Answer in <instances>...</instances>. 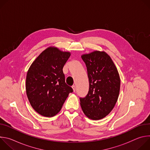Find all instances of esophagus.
Masks as SVG:
<instances>
[{
	"label": "esophagus",
	"instance_id": "1",
	"mask_svg": "<svg viewBox=\"0 0 150 150\" xmlns=\"http://www.w3.org/2000/svg\"><path fill=\"white\" fill-rule=\"evenodd\" d=\"M72 89H73L74 91L75 92V90H76V86H75V85H72Z\"/></svg>",
	"mask_w": 150,
	"mask_h": 150
}]
</instances>
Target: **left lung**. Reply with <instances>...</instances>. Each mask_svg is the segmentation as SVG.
<instances>
[{
    "mask_svg": "<svg viewBox=\"0 0 150 150\" xmlns=\"http://www.w3.org/2000/svg\"><path fill=\"white\" fill-rule=\"evenodd\" d=\"M81 58L87 67L90 87L87 96L80 98V104L87 117L100 120L111 112L117 101L119 74L110 56L104 51L83 54Z\"/></svg>",
    "mask_w": 150,
    "mask_h": 150,
    "instance_id": "left-lung-1",
    "label": "left lung"
}]
</instances>
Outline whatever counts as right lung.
<instances>
[{
    "instance_id": "add662e5",
    "label": "right lung",
    "mask_w": 150,
    "mask_h": 150,
    "mask_svg": "<svg viewBox=\"0 0 150 150\" xmlns=\"http://www.w3.org/2000/svg\"><path fill=\"white\" fill-rule=\"evenodd\" d=\"M71 56L52 46L34 60L26 76V93L34 110L45 117H53L61 110L72 88L65 82L63 68Z\"/></svg>"
}]
</instances>
